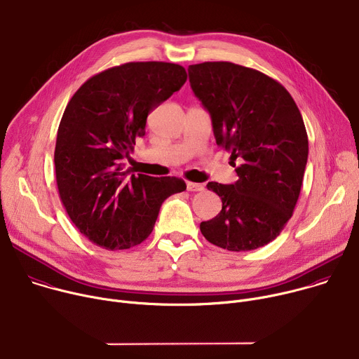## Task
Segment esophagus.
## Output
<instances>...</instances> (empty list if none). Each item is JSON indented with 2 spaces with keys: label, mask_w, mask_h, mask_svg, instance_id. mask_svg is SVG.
Instances as JSON below:
<instances>
[{
  "label": "esophagus",
  "mask_w": 359,
  "mask_h": 359,
  "mask_svg": "<svg viewBox=\"0 0 359 359\" xmlns=\"http://www.w3.org/2000/svg\"><path fill=\"white\" fill-rule=\"evenodd\" d=\"M186 187H187L189 191H202V190L205 189L203 184H201V183H193V182H187V183H186Z\"/></svg>",
  "instance_id": "obj_1"
}]
</instances>
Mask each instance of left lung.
<instances>
[{
	"label": "left lung",
	"mask_w": 359,
	"mask_h": 359,
	"mask_svg": "<svg viewBox=\"0 0 359 359\" xmlns=\"http://www.w3.org/2000/svg\"><path fill=\"white\" fill-rule=\"evenodd\" d=\"M187 72L194 95L212 117L216 143L231 151L239 177L233 184L208 183L222 199V210L201 223V232L232 252L262 248L279 236L301 193L308 161L301 111L280 83L257 70L206 61Z\"/></svg>",
	"instance_id": "8db88e82"
}]
</instances>
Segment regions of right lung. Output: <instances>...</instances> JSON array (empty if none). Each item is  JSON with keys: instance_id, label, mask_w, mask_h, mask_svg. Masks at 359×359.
Masks as SVG:
<instances>
[{"instance_id": "1", "label": "right lung", "mask_w": 359, "mask_h": 359, "mask_svg": "<svg viewBox=\"0 0 359 359\" xmlns=\"http://www.w3.org/2000/svg\"><path fill=\"white\" fill-rule=\"evenodd\" d=\"M186 70L173 62L137 61L88 79L61 117L55 151L60 199L77 229L107 250L140 245L161 203L186 190L179 177H127L121 160L146 135L151 110L180 90Z\"/></svg>"}]
</instances>
